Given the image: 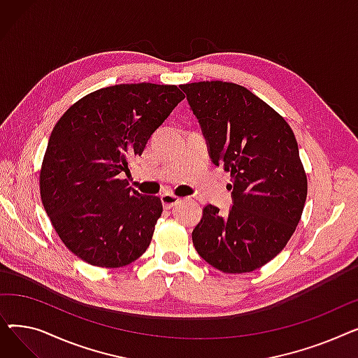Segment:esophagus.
<instances>
[{
	"mask_svg": "<svg viewBox=\"0 0 358 358\" xmlns=\"http://www.w3.org/2000/svg\"><path fill=\"white\" fill-rule=\"evenodd\" d=\"M161 201H162L164 209L169 210V209H173L174 206H177V204L181 201V199H180V197H177V196H174V194L164 193V194L161 196Z\"/></svg>",
	"mask_w": 358,
	"mask_h": 358,
	"instance_id": "34e87169",
	"label": "esophagus"
}]
</instances>
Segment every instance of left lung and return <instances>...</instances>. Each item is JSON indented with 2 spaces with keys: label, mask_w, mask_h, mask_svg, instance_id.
I'll return each mask as SVG.
<instances>
[{
  "label": "left lung",
  "mask_w": 358,
  "mask_h": 358,
  "mask_svg": "<svg viewBox=\"0 0 358 358\" xmlns=\"http://www.w3.org/2000/svg\"><path fill=\"white\" fill-rule=\"evenodd\" d=\"M216 166L231 173L232 208L204 206L193 229L199 255L223 273H250L286 247L303 212L308 180L293 130L245 87L181 85Z\"/></svg>",
  "instance_id": "left-lung-1"
}]
</instances>
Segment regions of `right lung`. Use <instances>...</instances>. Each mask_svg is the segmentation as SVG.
I'll return each instance as SVG.
<instances>
[{
  "label": "right lung",
  "mask_w": 358,
  "mask_h": 358,
  "mask_svg": "<svg viewBox=\"0 0 358 358\" xmlns=\"http://www.w3.org/2000/svg\"><path fill=\"white\" fill-rule=\"evenodd\" d=\"M182 99L177 85H111L71 106L55 124L42 203L66 248L88 264L119 268L148 250L161 199L142 196L120 177Z\"/></svg>",
  "instance_id": "right-lung-1"
}]
</instances>
